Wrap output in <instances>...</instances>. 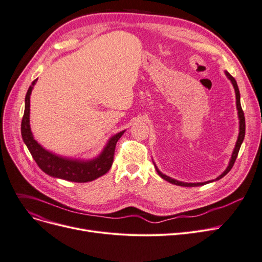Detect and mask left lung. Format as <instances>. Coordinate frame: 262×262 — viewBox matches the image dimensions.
Wrapping results in <instances>:
<instances>
[{"mask_svg":"<svg viewBox=\"0 0 262 262\" xmlns=\"http://www.w3.org/2000/svg\"><path fill=\"white\" fill-rule=\"evenodd\" d=\"M225 74H226V76H227V77H228L229 80L231 81V83H232V85H233V88H234V91H235L236 109H237L238 120H240V132H238V137H237V140H236V143H235V147H234V150H233V152H232L231 159H230V162H229L228 167H227V169L225 170V171H224V172H223L219 178H216V179H215V180H213V181H217V180H220V179L224 178L227 173H228V172L230 171L231 168H232V167H233V165H234V162H235V159H236V157H237L238 151H240L241 144H242V142H243V140H244V137H245V117H244V112H243L242 107H241V101H240V91H238V88H237V84H236L235 79H234V78H233V77H232L228 72H225ZM154 166H155V169H156L157 173L159 174V177L163 178L164 180H166V181H168V182H170V183L176 184V185H179V186L194 187V186H201V185L208 184V183H211V182H213V181H207V182H202V183H185V182H180V181H177V180H174V179H171L170 177H167L166 174H164V173H162L161 171H159L158 168L156 167V165H155V164H154Z\"/></svg>","mask_w":262,"mask_h":262,"instance_id":"1","label":"left lung"}]
</instances>
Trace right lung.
<instances>
[{"instance_id":"add662e5","label":"right lung","mask_w":262,"mask_h":262,"mask_svg":"<svg viewBox=\"0 0 262 262\" xmlns=\"http://www.w3.org/2000/svg\"><path fill=\"white\" fill-rule=\"evenodd\" d=\"M36 81L37 79L32 82L26 95L25 115L21 122V135L22 139L27 144L32 157L38 167L50 177L71 182H78V183L93 181L107 173L113 163L116 144L125 130L120 132L111 137L104 151L100 153L99 156L91 159V161H77V159L65 158L45 150L34 139L30 127V95Z\"/></svg>"}]
</instances>
